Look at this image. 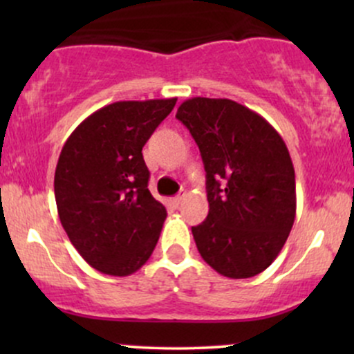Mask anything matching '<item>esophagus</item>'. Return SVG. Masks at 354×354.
<instances>
[{
    "label": "esophagus",
    "mask_w": 354,
    "mask_h": 354,
    "mask_svg": "<svg viewBox=\"0 0 354 354\" xmlns=\"http://www.w3.org/2000/svg\"><path fill=\"white\" fill-rule=\"evenodd\" d=\"M185 198H186V193L178 194V196H174V198H173V205H174V206H180L181 203L185 201Z\"/></svg>",
    "instance_id": "obj_1"
}]
</instances>
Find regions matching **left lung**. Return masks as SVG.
<instances>
[{"label": "left lung", "mask_w": 354, "mask_h": 354, "mask_svg": "<svg viewBox=\"0 0 354 354\" xmlns=\"http://www.w3.org/2000/svg\"><path fill=\"white\" fill-rule=\"evenodd\" d=\"M176 118L200 148L209 211L193 226L201 258L226 278L265 271L296 216L295 168L279 133L263 116L226 98H191Z\"/></svg>", "instance_id": "8db88e82"}]
</instances>
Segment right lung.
Masks as SVG:
<instances>
[{"instance_id":"obj_1","label":"right lung","mask_w":354,"mask_h":354,"mask_svg":"<svg viewBox=\"0 0 354 354\" xmlns=\"http://www.w3.org/2000/svg\"><path fill=\"white\" fill-rule=\"evenodd\" d=\"M176 98L118 101L81 123L55 171L59 221L84 261L109 276H129L151 256L166 208L148 189L143 146Z\"/></svg>"}]
</instances>
